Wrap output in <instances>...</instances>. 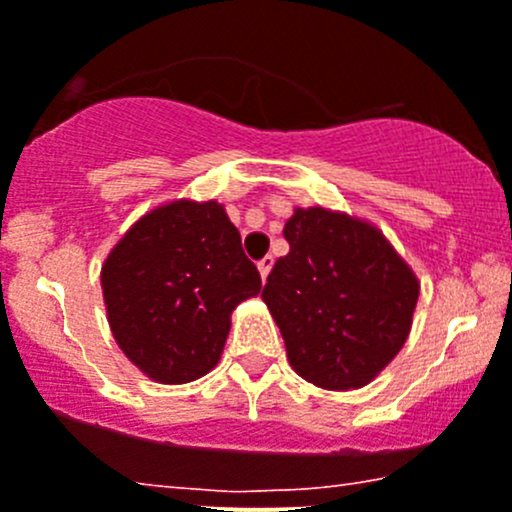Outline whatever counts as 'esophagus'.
<instances>
[{
    "instance_id": "1",
    "label": "esophagus",
    "mask_w": 512,
    "mask_h": 512,
    "mask_svg": "<svg viewBox=\"0 0 512 512\" xmlns=\"http://www.w3.org/2000/svg\"><path fill=\"white\" fill-rule=\"evenodd\" d=\"M272 265H275V257H272V255L262 257V260L257 262V270H260V277H262V280H267V275H270Z\"/></svg>"
}]
</instances>
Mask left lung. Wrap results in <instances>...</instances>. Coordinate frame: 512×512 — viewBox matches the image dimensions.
<instances>
[{
    "instance_id": "obj_1",
    "label": "left lung",
    "mask_w": 512,
    "mask_h": 512,
    "mask_svg": "<svg viewBox=\"0 0 512 512\" xmlns=\"http://www.w3.org/2000/svg\"><path fill=\"white\" fill-rule=\"evenodd\" d=\"M290 252L267 275L292 370L325 390L367 385L408 340L420 285L380 230L340 212L295 210Z\"/></svg>"
}]
</instances>
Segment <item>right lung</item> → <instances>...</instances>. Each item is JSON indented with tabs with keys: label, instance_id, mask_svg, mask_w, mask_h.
Masks as SVG:
<instances>
[{
	"label": "right lung",
	"instance_id": "add662e5",
	"mask_svg": "<svg viewBox=\"0 0 512 512\" xmlns=\"http://www.w3.org/2000/svg\"><path fill=\"white\" fill-rule=\"evenodd\" d=\"M262 290L217 202H170L142 217L102 267L109 327L152 380L180 385L217 365L230 315Z\"/></svg>",
	"mask_w": 512,
	"mask_h": 512
}]
</instances>
